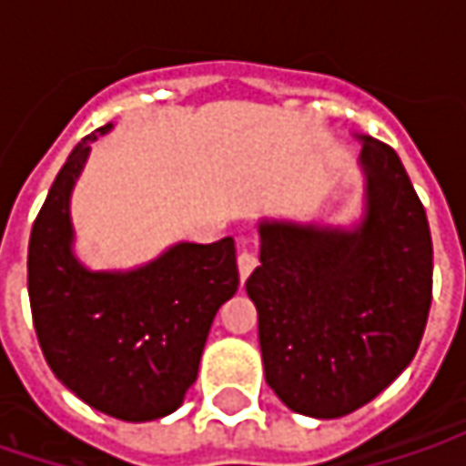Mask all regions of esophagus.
Wrapping results in <instances>:
<instances>
[{
	"instance_id": "34e87169",
	"label": "esophagus",
	"mask_w": 466,
	"mask_h": 466,
	"mask_svg": "<svg viewBox=\"0 0 466 466\" xmlns=\"http://www.w3.org/2000/svg\"><path fill=\"white\" fill-rule=\"evenodd\" d=\"M257 264H259L257 254H254V251H248V248H246V243H243V251L238 254V275H241V279L248 278V275L257 269Z\"/></svg>"
}]
</instances>
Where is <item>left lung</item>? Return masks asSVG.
<instances>
[{
    "label": "left lung",
    "mask_w": 466,
    "mask_h": 466,
    "mask_svg": "<svg viewBox=\"0 0 466 466\" xmlns=\"http://www.w3.org/2000/svg\"><path fill=\"white\" fill-rule=\"evenodd\" d=\"M363 218L342 225L259 220L264 379L298 415L331 420L379 397L415 358L433 293L431 228L400 155L355 135Z\"/></svg>",
    "instance_id": "8db88e82"
}]
</instances>
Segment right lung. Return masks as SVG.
Segmentation results:
<instances>
[{
  "mask_svg": "<svg viewBox=\"0 0 466 466\" xmlns=\"http://www.w3.org/2000/svg\"><path fill=\"white\" fill-rule=\"evenodd\" d=\"M69 153L30 230L27 293L54 376L93 410L147 422L178 410L197 381L212 319L238 290L236 243L178 241L135 269H90L75 254L72 188L90 145Z\"/></svg>",
  "mask_w": 466,
  "mask_h": 466,
  "instance_id": "right-lung-1",
  "label": "right lung"
}]
</instances>
